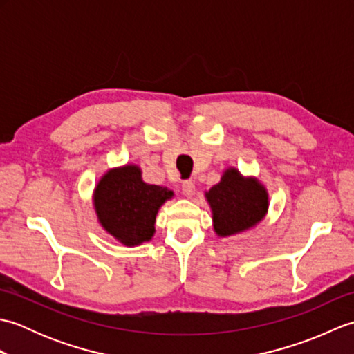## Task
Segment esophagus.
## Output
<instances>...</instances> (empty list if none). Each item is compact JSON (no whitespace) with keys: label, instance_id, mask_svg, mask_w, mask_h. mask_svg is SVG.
<instances>
[{"label":"esophagus","instance_id":"esophagus-1","mask_svg":"<svg viewBox=\"0 0 354 354\" xmlns=\"http://www.w3.org/2000/svg\"><path fill=\"white\" fill-rule=\"evenodd\" d=\"M194 192H196V187H194V183L193 181H184L183 183V193L185 194L187 198H192L193 194H194Z\"/></svg>","mask_w":354,"mask_h":354}]
</instances>
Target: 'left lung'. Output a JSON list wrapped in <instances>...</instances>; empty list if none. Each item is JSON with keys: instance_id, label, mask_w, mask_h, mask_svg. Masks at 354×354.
I'll use <instances>...</instances> for the list:
<instances>
[{"instance_id": "8db88e82", "label": "left lung", "mask_w": 354, "mask_h": 354, "mask_svg": "<svg viewBox=\"0 0 354 354\" xmlns=\"http://www.w3.org/2000/svg\"><path fill=\"white\" fill-rule=\"evenodd\" d=\"M213 212V227L222 237L237 234L257 225L268 212V193L257 179L243 178L228 169L219 184L205 193Z\"/></svg>"}]
</instances>
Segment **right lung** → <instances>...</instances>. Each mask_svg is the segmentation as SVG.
<instances>
[{"label":"right lung","instance_id":"right-lung-1","mask_svg":"<svg viewBox=\"0 0 354 354\" xmlns=\"http://www.w3.org/2000/svg\"><path fill=\"white\" fill-rule=\"evenodd\" d=\"M171 196L167 187L142 181L137 165H124L109 170L97 184L94 208L111 236L126 246H135L152 239L158 209Z\"/></svg>","mask_w":354,"mask_h":354}]
</instances>
